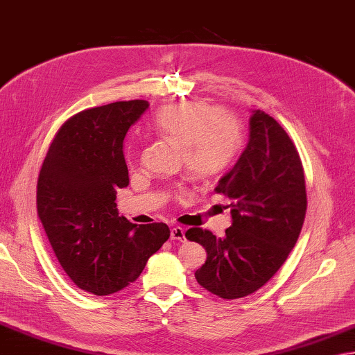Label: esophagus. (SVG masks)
<instances>
[{
    "label": "esophagus",
    "mask_w": 355,
    "mask_h": 355,
    "mask_svg": "<svg viewBox=\"0 0 355 355\" xmlns=\"http://www.w3.org/2000/svg\"><path fill=\"white\" fill-rule=\"evenodd\" d=\"M170 239H171V241L184 242V241H185V231H184V228H180V227L171 228V231H170Z\"/></svg>",
    "instance_id": "34e87169"
}]
</instances>
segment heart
<instances>
[{
  "mask_svg": "<svg viewBox=\"0 0 355 355\" xmlns=\"http://www.w3.org/2000/svg\"><path fill=\"white\" fill-rule=\"evenodd\" d=\"M157 135L182 148L187 171L196 179H208L227 170L242 147L237 121L204 103L164 107L156 114Z\"/></svg>",
  "mask_w": 355,
  "mask_h": 355,
  "instance_id": "1",
  "label": "heart"
}]
</instances>
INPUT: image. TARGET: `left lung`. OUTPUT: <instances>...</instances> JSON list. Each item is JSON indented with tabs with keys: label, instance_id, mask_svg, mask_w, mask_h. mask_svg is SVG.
Segmentation results:
<instances>
[{
	"label": "left lung",
	"instance_id": "1",
	"mask_svg": "<svg viewBox=\"0 0 355 355\" xmlns=\"http://www.w3.org/2000/svg\"><path fill=\"white\" fill-rule=\"evenodd\" d=\"M216 191L231 200V227L223 237L190 228L207 260L198 284L222 299H239L262 288L286 260L306 213L305 175L293 141L279 122L252 110L243 153Z\"/></svg>",
	"mask_w": 355,
	"mask_h": 355
}]
</instances>
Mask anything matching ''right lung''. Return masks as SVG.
<instances>
[{
  "label": "right lung",
  "instance_id": "1",
  "mask_svg": "<svg viewBox=\"0 0 355 355\" xmlns=\"http://www.w3.org/2000/svg\"><path fill=\"white\" fill-rule=\"evenodd\" d=\"M128 101L78 113L61 127L42 162L36 205L58 262L87 293L108 295L132 284L170 237L165 223L119 216L128 185L124 137L148 108Z\"/></svg>",
  "mask_w": 355,
  "mask_h": 355
}]
</instances>
